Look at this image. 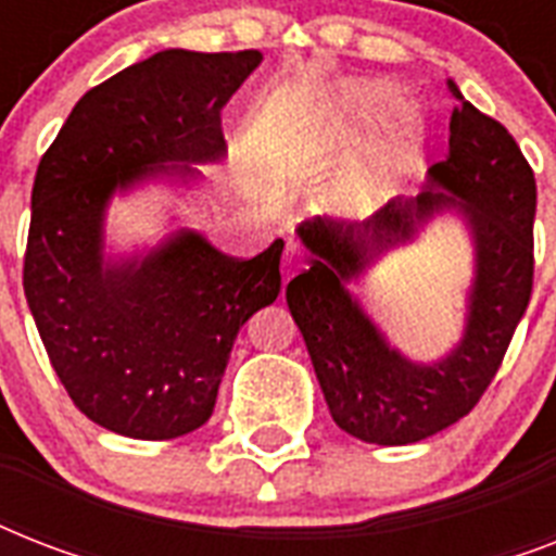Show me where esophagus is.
<instances>
[{"label": "esophagus", "instance_id": "obj_1", "mask_svg": "<svg viewBox=\"0 0 556 556\" xmlns=\"http://www.w3.org/2000/svg\"><path fill=\"white\" fill-rule=\"evenodd\" d=\"M300 265H303V251H300V244L288 242L286 251H282V277L288 279L291 274H296Z\"/></svg>", "mask_w": 556, "mask_h": 556}]
</instances>
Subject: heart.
I'll use <instances>...</instances> for the list:
<instances>
[{
	"mask_svg": "<svg viewBox=\"0 0 556 556\" xmlns=\"http://www.w3.org/2000/svg\"><path fill=\"white\" fill-rule=\"evenodd\" d=\"M349 103H355V106L366 109V112H389V109H395L401 103V94H397L395 86H389V83H366V86H352L346 91ZM409 152H413V132L404 129V132L397 135L395 141L389 143L387 155L378 161V164H371L369 169L364 173H355V176L349 178V195L352 199H371L375 192L383 187L387 181V173L397 164H404L409 159Z\"/></svg>",
	"mask_w": 556,
	"mask_h": 556,
	"instance_id": "obj_1",
	"label": "heart"
}]
</instances>
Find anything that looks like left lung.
<instances>
[{
    "label": "left lung",
    "instance_id": "obj_1",
    "mask_svg": "<svg viewBox=\"0 0 556 556\" xmlns=\"http://www.w3.org/2000/svg\"><path fill=\"white\" fill-rule=\"evenodd\" d=\"M450 94L458 106L447 159L430 169L432 185L413 201H389L364 227L320 216L303 222L300 239L312 260L286 288L331 418L383 447L430 439L479 404L534 288V169L500 121L456 86ZM441 206H458L475 227L477 286L463 346L441 365L415 367L382 343L345 282Z\"/></svg>",
    "mask_w": 556,
    "mask_h": 556
}]
</instances>
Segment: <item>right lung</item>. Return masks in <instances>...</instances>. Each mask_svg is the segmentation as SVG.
<instances>
[{"mask_svg":"<svg viewBox=\"0 0 556 556\" xmlns=\"http://www.w3.org/2000/svg\"><path fill=\"white\" fill-rule=\"evenodd\" d=\"M260 51H159L77 100L39 159L22 288L74 406L129 439H178L216 406L244 320L277 300L282 239L233 260L178 233L141 262L100 256L117 187L225 155L222 106Z\"/></svg>","mask_w":556,"mask_h":556,"instance_id":"1","label":"right lung"}]
</instances>
